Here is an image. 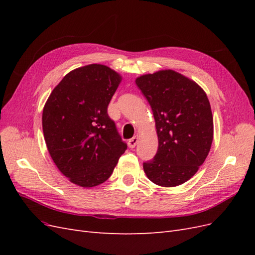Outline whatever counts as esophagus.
I'll list each match as a JSON object with an SVG mask.
<instances>
[{
  "instance_id": "34e87169",
  "label": "esophagus",
  "mask_w": 255,
  "mask_h": 255,
  "mask_svg": "<svg viewBox=\"0 0 255 255\" xmlns=\"http://www.w3.org/2000/svg\"><path fill=\"white\" fill-rule=\"evenodd\" d=\"M137 142H138V136H134L133 138H130V139L128 140V144L129 148L133 149V148H135V146H136Z\"/></svg>"
}]
</instances>
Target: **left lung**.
I'll return each instance as SVG.
<instances>
[{"mask_svg": "<svg viewBox=\"0 0 255 255\" xmlns=\"http://www.w3.org/2000/svg\"><path fill=\"white\" fill-rule=\"evenodd\" d=\"M136 85L151 106L158 137L155 156L143 170L159 186H177L195 175L211 150L210 101L197 83L173 70L142 75Z\"/></svg>", "mask_w": 255, "mask_h": 255, "instance_id": "1", "label": "left lung"}]
</instances>
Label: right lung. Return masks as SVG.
I'll use <instances>...</instances> for the list:
<instances>
[{
  "label": "right lung",
  "mask_w": 255,
  "mask_h": 255,
  "mask_svg": "<svg viewBox=\"0 0 255 255\" xmlns=\"http://www.w3.org/2000/svg\"><path fill=\"white\" fill-rule=\"evenodd\" d=\"M121 76L92 64L69 72L53 89L42 113L44 140L59 171L82 187L112 175L128 145L107 114Z\"/></svg>",
  "instance_id": "add662e5"
}]
</instances>
